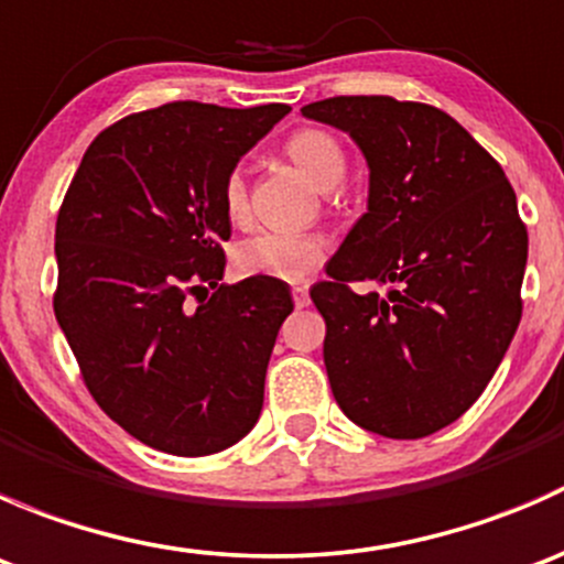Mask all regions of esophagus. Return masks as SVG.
Masks as SVG:
<instances>
[{
	"instance_id": "1",
	"label": "esophagus",
	"mask_w": 564,
	"mask_h": 564,
	"mask_svg": "<svg viewBox=\"0 0 564 564\" xmlns=\"http://www.w3.org/2000/svg\"><path fill=\"white\" fill-rule=\"evenodd\" d=\"M292 297H294V305H297V308H308V303H311L308 289H305V286H294L292 289Z\"/></svg>"
}]
</instances>
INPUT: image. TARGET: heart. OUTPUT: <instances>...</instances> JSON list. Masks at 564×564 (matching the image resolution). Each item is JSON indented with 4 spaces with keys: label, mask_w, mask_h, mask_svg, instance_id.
<instances>
[{
    "label": "heart",
    "mask_w": 564,
    "mask_h": 564,
    "mask_svg": "<svg viewBox=\"0 0 564 564\" xmlns=\"http://www.w3.org/2000/svg\"><path fill=\"white\" fill-rule=\"evenodd\" d=\"M283 152L297 169H303L322 191L338 187L346 180V150L333 133L318 128H303L292 133ZM220 207L229 224H246L248 182L242 169H231L220 187ZM324 240L308 231H256L242 237L231 250L235 270L246 278H275V281H303L322 264Z\"/></svg>",
    "instance_id": "b5f03b06"
}]
</instances>
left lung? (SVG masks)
<instances>
[{"instance_id":"left-lung-1","label":"left lung","mask_w":564,"mask_h":564,"mask_svg":"<svg viewBox=\"0 0 564 564\" xmlns=\"http://www.w3.org/2000/svg\"><path fill=\"white\" fill-rule=\"evenodd\" d=\"M371 169L368 213L311 289L346 417L420 440L480 398L521 322L527 226L502 166L442 108L388 95L303 106ZM351 282L386 292L357 295Z\"/></svg>"}]
</instances>
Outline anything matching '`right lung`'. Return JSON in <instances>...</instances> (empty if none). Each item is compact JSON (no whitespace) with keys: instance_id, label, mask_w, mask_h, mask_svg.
I'll list each match as a JSON object with an SVG mask.
<instances>
[{"instance_id":"right-lung-1","label":"right lung","mask_w":564,"mask_h":564,"mask_svg":"<svg viewBox=\"0 0 564 564\" xmlns=\"http://www.w3.org/2000/svg\"><path fill=\"white\" fill-rule=\"evenodd\" d=\"M292 111L176 100L119 119L84 152L56 215L54 314L87 390L130 436L172 456L240 442L292 294L226 286V174Z\"/></svg>"}]
</instances>
